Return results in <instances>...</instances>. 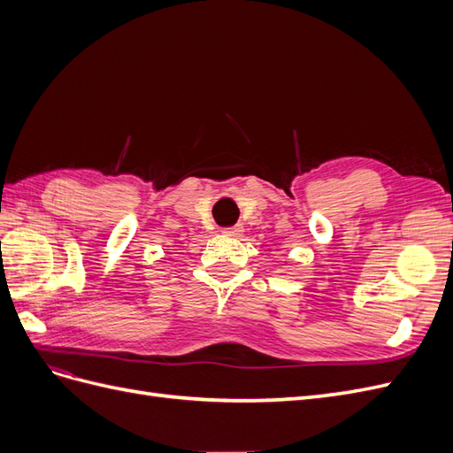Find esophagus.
<instances>
[{
  "instance_id": "1",
  "label": "esophagus",
  "mask_w": 453,
  "mask_h": 453,
  "mask_svg": "<svg viewBox=\"0 0 453 453\" xmlns=\"http://www.w3.org/2000/svg\"><path fill=\"white\" fill-rule=\"evenodd\" d=\"M243 232V226L242 225H236V226H230V228H223V234L225 236H230V238H238Z\"/></svg>"
}]
</instances>
